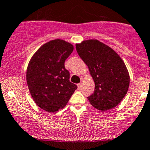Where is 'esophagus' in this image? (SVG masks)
I'll return each instance as SVG.
<instances>
[{"label":"esophagus","instance_id":"34e87169","mask_svg":"<svg viewBox=\"0 0 150 150\" xmlns=\"http://www.w3.org/2000/svg\"><path fill=\"white\" fill-rule=\"evenodd\" d=\"M77 86H78V88H80L81 87H82V82H81V83H79V84H78V85H77Z\"/></svg>","mask_w":150,"mask_h":150}]
</instances>
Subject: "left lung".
I'll list each match as a JSON object with an SVG mask.
<instances>
[{
	"mask_svg": "<svg viewBox=\"0 0 150 150\" xmlns=\"http://www.w3.org/2000/svg\"><path fill=\"white\" fill-rule=\"evenodd\" d=\"M76 51L89 68L95 82L94 93L88 99L102 111L116 107L127 94L129 75L125 62L113 49L97 40L76 44Z\"/></svg>",
	"mask_w": 150,
	"mask_h": 150,
	"instance_id": "1",
	"label": "left lung"
}]
</instances>
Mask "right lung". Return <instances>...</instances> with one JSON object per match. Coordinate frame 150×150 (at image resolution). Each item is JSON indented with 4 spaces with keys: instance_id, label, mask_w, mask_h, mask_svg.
<instances>
[{
    "instance_id": "right-lung-1",
    "label": "right lung",
    "mask_w": 150,
    "mask_h": 150,
    "mask_svg": "<svg viewBox=\"0 0 150 150\" xmlns=\"http://www.w3.org/2000/svg\"><path fill=\"white\" fill-rule=\"evenodd\" d=\"M74 45L63 40H53L42 45L32 56L26 71L31 97L43 110L54 112L65 108L77 88L69 81L65 61Z\"/></svg>"
}]
</instances>
